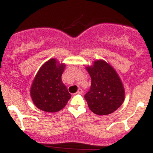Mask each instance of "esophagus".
Masks as SVG:
<instances>
[{
	"mask_svg": "<svg viewBox=\"0 0 153 153\" xmlns=\"http://www.w3.org/2000/svg\"><path fill=\"white\" fill-rule=\"evenodd\" d=\"M76 94H82V90L81 88H79L78 90V91H77V93Z\"/></svg>",
	"mask_w": 153,
	"mask_h": 153,
	"instance_id": "1",
	"label": "esophagus"
}]
</instances>
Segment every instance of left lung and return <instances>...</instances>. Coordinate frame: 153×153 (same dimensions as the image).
Listing matches in <instances>:
<instances>
[{"mask_svg": "<svg viewBox=\"0 0 153 153\" xmlns=\"http://www.w3.org/2000/svg\"><path fill=\"white\" fill-rule=\"evenodd\" d=\"M91 78L90 90L85 95L91 111L97 115H108L121 106L124 100V89L115 70L103 60H96L86 67Z\"/></svg>", "mask_w": 153, "mask_h": 153, "instance_id": "obj_1", "label": "left lung"}]
</instances>
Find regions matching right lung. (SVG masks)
<instances>
[{
    "mask_svg": "<svg viewBox=\"0 0 153 153\" xmlns=\"http://www.w3.org/2000/svg\"><path fill=\"white\" fill-rule=\"evenodd\" d=\"M65 65H59L51 59L39 70L31 85L30 94L39 109L46 112H57L65 106L71 95L62 81Z\"/></svg>",
    "mask_w": 153,
    "mask_h": 153,
    "instance_id": "1",
    "label": "right lung"
}]
</instances>
